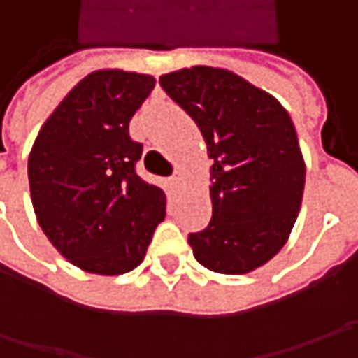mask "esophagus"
<instances>
[{
  "mask_svg": "<svg viewBox=\"0 0 358 358\" xmlns=\"http://www.w3.org/2000/svg\"><path fill=\"white\" fill-rule=\"evenodd\" d=\"M171 183L177 187V189H181V185H183V175H181V173H175L171 177Z\"/></svg>",
  "mask_w": 358,
  "mask_h": 358,
  "instance_id": "1",
  "label": "esophagus"
}]
</instances>
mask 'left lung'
Wrapping results in <instances>:
<instances>
[{"label": "left lung", "instance_id": "left-lung-1", "mask_svg": "<svg viewBox=\"0 0 358 358\" xmlns=\"http://www.w3.org/2000/svg\"><path fill=\"white\" fill-rule=\"evenodd\" d=\"M197 123L211 167V223L189 235L203 267L245 275L287 243L303 201L305 161L287 109L237 73L195 65L159 77Z\"/></svg>", "mask_w": 358, "mask_h": 358}]
</instances>
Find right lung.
Instances as JSON below:
<instances>
[{"mask_svg":"<svg viewBox=\"0 0 358 358\" xmlns=\"http://www.w3.org/2000/svg\"><path fill=\"white\" fill-rule=\"evenodd\" d=\"M155 79L123 69L83 77L39 129L29 191L51 245L95 275H123L143 261L165 219V193L135 173L143 145L129 121Z\"/></svg>","mask_w":358,"mask_h":358,"instance_id":"obj_1","label":"right lung"}]
</instances>
